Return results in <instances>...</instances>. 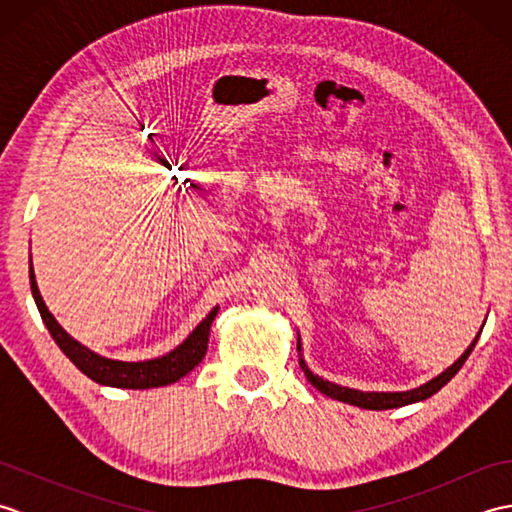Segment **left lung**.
<instances>
[{
	"label": "left lung",
	"instance_id": "obj_1",
	"mask_svg": "<svg viewBox=\"0 0 512 512\" xmlns=\"http://www.w3.org/2000/svg\"><path fill=\"white\" fill-rule=\"evenodd\" d=\"M477 339H480V334L475 336V341L466 347V352L455 361L447 372H442L438 378L429 380V383L420 385L418 389H411V391H396V394H387V391H358V389H350V387H341V385H334L330 383V380H323L319 378L317 374H312L306 361L299 356V365L303 369V374H306V378L310 380V383L317 387L321 394L330 396L334 400H341V402H347V405H356V407H363V409H396V407H405V405H411V402H418V400H427L429 396L436 394V391H440L444 385L449 383V380L460 372V367L466 363V358H469V354L473 352V347L477 343ZM299 347V343H297ZM301 350V347H299Z\"/></svg>",
	"mask_w": 512,
	"mask_h": 512
}]
</instances>
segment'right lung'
Wrapping results in <instances>:
<instances>
[{"label":"right lung","instance_id":"right-lung-1","mask_svg":"<svg viewBox=\"0 0 512 512\" xmlns=\"http://www.w3.org/2000/svg\"><path fill=\"white\" fill-rule=\"evenodd\" d=\"M30 290H32V297H35L41 319L46 323L54 343L61 347V352L68 356L85 376L92 378L94 383L110 385V387H125V389L162 387V385L176 383V380H180L182 376H187L206 354L211 323L217 314V308H213L209 314H206V319H202L198 328L189 334V339L182 345H178L173 352L160 358H151V361H143V363H123V361H112V358H103L99 354L90 352L88 347L76 343L72 336L61 328L39 295L35 273H32V264H30Z\"/></svg>","mask_w":512,"mask_h":512}]
</instances>
